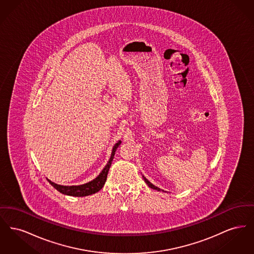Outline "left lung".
I'll list each match as a JSON object with an SVG mask.
<instances>
[{
	"label": "left lung",
	"instance_id": "left-lung-1",
	"mask_svg": "<svg viewBox=\"0 0 254 254\" xmlns=\"http://www.w3.org/2000/svg\"><path fill=\"white\" fill-rule=\"evenodd\" d=\"M143 178H144V180H145V183L147 184V186H148L149 188H151V189H153V190H157L159 191H161V189H159L157 187H155L154 185H152L150 182L148 181V180L145 178V176H143Z\"/></svg>",
	"mask_w": 254,
	"mask_h": 254
}]
</instances>
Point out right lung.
Instances as JSON below:
<instances>
[{
	"label": "right lung",
	"mask_w": 254,
	"mask_h": 254,
	"mask_svg": "<svg viewBox=\"0 0 254 254\" xmlns=\"http://www.w3.org/2000/svg\"><path fill=\"white\" fill-rule=\"evenodd\" d=\"M120 144H121V141H119L117 144H115V145L113 146L112 153H111L109 163L107 164L105 169L102 170V172L99 174V176L96 177L93 181L86 183L85 185H81V186H61V185H57V184L50 181L49 179H48V181L49 182V184L53 188H55L58 191H60L61 193L65 194V195L83 197V196H87V195L96 193L100 190H102V188L104 187L105 183L107 181V177H108L109 168L111 166V162H112L114 155H115V151H116L117 147L120 145Z\"/></svg>",
	"instance_id": "right-lung-1"
}]
</instances>
